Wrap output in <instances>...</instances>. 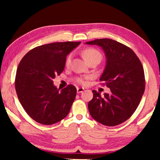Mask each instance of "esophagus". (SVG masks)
<instances>
[{"label": "esophagus", "mask_w": 160, "mask_h": 160, "mask_svg": "<svg viewBox=\"0 0 160 160\" xmlns=\"http://www.w3.org/2000/svg\"><path fill=\"white\" fill-rule=\"evenodd\" d=\"M84 90L83 88H77V92L78 93H80Z\"/></svg>", "instance_id": "esophagus-1"}]
</instances>
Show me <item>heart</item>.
Returning <instances> with one entry per match:
<instances>
[{"mask_svg": "<svg viewBox=\"0 0 160 160\" xmlns=\"http://www.w3.org/2000/svg\"><path fill=\"white\" fill-rule=\"evenodd\" d=\"M82 56L84 58L85 60L89 62L91 60H92L94 58H99L101 59L102 58V55L99 51H97L95 48H88L82 51ZM71 58H72V55L71 54H69L68 56H67V58L66 59V66H68L71 63ZM90 78L89 76L87 77H77L75 78L74 80L78 84H80V85H85L86 83V80Z\"/></svg>", "mask_w": 160, "mask_h": 160, "instance_id": "b5f03b06", "label": "heart"}]
</instances>
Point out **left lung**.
I'll return each mask as SVG.
<instances>
[{
	"instance_id": "8db88e82",
	"label": "left lung",
	"mask_w": 160,
	"mask_h": 160,
	"mask_svg": "<svg viewBox=\"0 0 160 160\" xmlns=\"http://www.w3.org/2000/svg\"><path fill=\"white\" fill-rule=\"evenodd\" d=\"M86 44L98 45L106 53V68L99 80L111 90L104 97L92 90L89 112L94 120L103 125H119L133 114L145 92L142 65L131 48L114 40L99 39Z\"/></svg>"
}]
</instances>
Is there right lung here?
Returning <instances> with one entry per match:
<instances>
[{
  "label": "right lung",
  "mask_w": 160,
  "mask_h": 160,
  "mask_svg": "<svg viewBox=\"0 0 160 160\" xmlns=\"http://www.w3.org/2000/svg\"><path fill=\"white\" fill-rule=\"evenodd\" d=\"M79 42L51 43L29 51L18 65L15 80L19 101L30 117L44 125H52L68 114L76 96L75 87L60 90L53 85L63 71L66 56Z\"/></svg>",
  "instance_id": "add662e5"
}]
</instances>
